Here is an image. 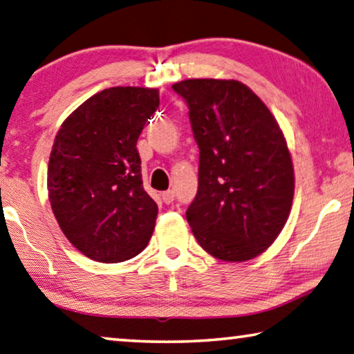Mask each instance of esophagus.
Masks as SVG:
<instances>
[{"mask_svg":"<svg viewBox=\"0 0 354 354\" xmlns=\"http://www.w3.org/2000/svg\"><path fill=\"white\" fill-rule=\"evenodd\" d=\"M162 201L167 203V205H170V203L175 201V192L173 191H165L162 194Z\"/></svg>","mask_w":354,"mask_h":354,"instance_id":"obj_1","label":"esophagus"}]
</instances>
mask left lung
Returning <instances> with one entry per match:
<instances>
[{
  "instance_id": "8db88e82",
  "label": "left lung",
  "mask_w": 354,
  "mask_h": 354,
  "mask_svg": "<svg viewBox=\"0 0 354 354\" xmlns=\"http://www.w3.org/2000/svg\"><path fill=\"white\" fill-rule=\"evenodd\" d=\"M171 88L187 104L201 151L189 226L218 260H252L276 241L290 213L295 178L286 138L241 82L196 78Z\"/></svg>"
}]
</instances>
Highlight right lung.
Masks as SVG:
<instances>
[{
    "instance_id": "1",
    "label": "right lung",
    "mask_w": 354,
    "mask_h": 354,
    "mask_svg": "<svg viewBox=\"0 0 354 354\" xmlns=\"http://www.w3.org/2000/svg\"><path fill=\"white\" fill-rule=\"evenodd\" d=\"M158 104V89H104L72 112L54 139L53 213L72 245L94 261H127L151 241L158 207L142 187L136 142Z\"/></svg>"
}]
</instances>
